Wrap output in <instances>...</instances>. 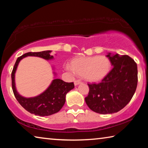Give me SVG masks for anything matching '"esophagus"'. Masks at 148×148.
I'll return each mask as SVG.
<instances>
[{
    "instance_id": "obj_1",
    "label": "esophagus",
    "mask_w": 148,
    "mask_h": 148,
    "mask_svg": "<svg viewBox=\"0 0 148 148\" xmlns=\"http://www.w3.org/2000/svg\"><path fill=\"white\" fill-rule=\"evenodd\" d=\"M80 84H82V82L80 81V80H75V81H74L75 86H77V85H79Z\"/></svg>"
}]
</instances>
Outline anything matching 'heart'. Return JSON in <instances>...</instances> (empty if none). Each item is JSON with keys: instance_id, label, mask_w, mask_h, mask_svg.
Here are the masks:
<instances>
[{"instance_id": "heart-1", "label": "heart", "mask_w": 148, "mask_h": 148, "mask_svg": "<svg viewBox=\"0 0 148 148\" xmlns=\"http://www.w3.org/2000/svg\"><path fill=\"white\" fill-rule=\"evenodd\" d=\"M111 62L106 56L76 57L72 60L69 69L89 82L103 79L110 71Z\"/></svg>"}]
</instances>
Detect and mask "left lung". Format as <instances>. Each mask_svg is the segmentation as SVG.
Returning a JSON list of instances; mask_svg holds the SVG:
<instances>
[{
	"label": "left lung",
	"mask_w": 148,
	"mask_h": 148,
	"mask_svg": "<svg viewBox=\"0 0 148 148\" xmlns=\"http://www.w3.org/2000/svg\"><path fill=\"white\" fill-rule=\"evenodd\" d=\"M113 68L101 83L88 84L87 106L101 114L116 113L131 101L138 83L137 64L128 56L108 53Z\"/></svg>",
	"instance_id": "left-lung-1"
}]
</instances>
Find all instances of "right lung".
I'll list each match as a JSON object with an SVG mask.
<instances>
[{"label": "right lung", "instance_id": "add662e5", "mask_svg": "<svg viewBox=\"0 0 148 148\" xmlns=\"http://www.w3.org/2000/svg\"><path fill=\"white\" fill-rule=\"evenodd\" d=\"M51 51H43L40 52H29L19 57L16 60L13 71L12 72V85L14 94L17 101L27 111L35 116H48L56 114L64 106L66 101V95L74 88L73 82L67 83L61 79L56 78L57 74L53 72L55 76L49 87L38 95L33 97H25L21 96L17 91L15 82V74L21 60L28 56L38 57L47 61L53 59V56H51ZM54 70V67H53Z\"/></svg>", "mask_w": 148, "mask_h": 148}]
</instances>
